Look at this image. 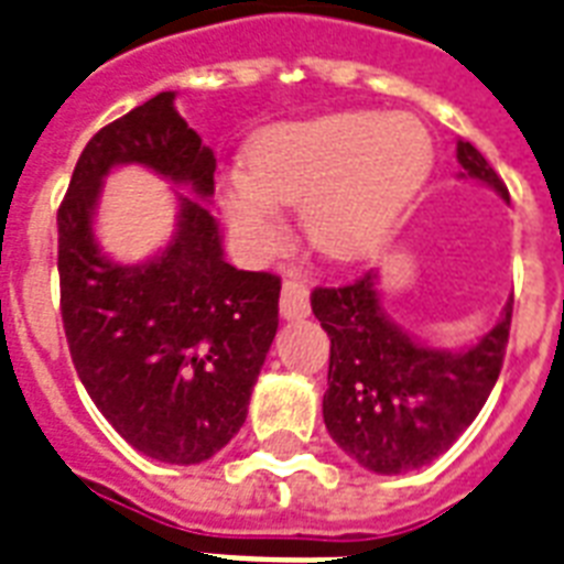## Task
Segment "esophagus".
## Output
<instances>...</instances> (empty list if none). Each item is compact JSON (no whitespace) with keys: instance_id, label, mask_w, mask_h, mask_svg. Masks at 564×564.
<instances>
[{"instance_id":"esophagus-1","label":"esophagus","mask_w":564,"mask_h":564,"mask_svg":"<svg viewBox=\"0 0 564 564\" xmlns=\"http://www.w3.org/2000/svg\"><path fill=\"white\" fill-rule=\"evenodd\" d=\"M279 312L288 321H300L305 314L312 312V305H308V288L300 279H285L282 282V300H279Z\"/></svg>"}]
</instances>
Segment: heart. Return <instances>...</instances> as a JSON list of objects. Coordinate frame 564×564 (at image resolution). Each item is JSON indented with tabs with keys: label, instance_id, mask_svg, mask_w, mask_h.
Here are the masks:
<instances>
[{
	"label": "heart",
	"instance_id": "heart-1",
	"mask_svg": "<svg viewBox=\"0 0 564 564\" xmlns=\"http://www.w3.org/2000/svg\"><path fill=\"white\" fill-rule=\"evenodd\" d=\"M432 138L409 115H332L273 126L250 167L223 182V208L247 250L270 256L285 238L282 205H300L308 247L329 261L368 259L391 238L432 170Z\"/></svg>",
	"mask_w": 564,
	"mask_h": 564
}]
</instances>
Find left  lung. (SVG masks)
<instances>
[{
	"instance_id": "1",
	"label": "left lung",
	"mask_w": 564,
	"mask_h": 564,
	"mask_svg": "<svg viewBox=\"0 0 564 564\" xmlns=\"http://www.w3.org/2000/svg\"><path fill=\"white\" fill-rule=\"evenodd\" d=\"M462 176L479 178L509 199L503 178L468 141H459ZM512 303L479 344L449 352L409 338L379 305L377 273L314 288L312 312L329 335V388L323 421L332 441L377 474L430 465L468 430L503 368Z\"/></svg>"
}]
</instances>
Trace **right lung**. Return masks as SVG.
Here are the masks:
<instances>
[{"instance_id":"obj_1","label":"right lung","mask_w":564,"mask_h":564,"mask_svg":"<svg viewBox=\"0 0 564 564\" xmlns=\"http://www.w3.org/2000/svg\"><path fill=\"white\" fill-rule=\"evenodd\" d=\"M176 94L152 96L87 141L58 208L61 321L96 409L134 449L167 465L212 459L238 435L279 326V276L223 259L220 229L178 196V232L147 264L105 259L94 238L102 178L143 164L214 194L217 159L178 117Z\"/></svg>"}]
</instances>
